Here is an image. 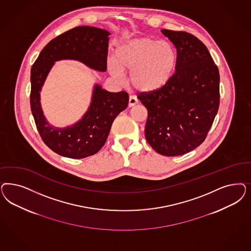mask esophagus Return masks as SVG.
Wrapping results in <instances>:
<instances>
[{"instance_id":"esophagus-1","label":"esophagus","mask_w":251,"mask_h":251,"mask_svg":"<svg viewBox=\"0 0 251 251\" xmlns=\"http://www.w3.org/2000/svg\"><path fill=\"white\" fill-rule=\"evenodd\" d=\"M138 103V100L137 98L134 96H130L129 100H128V107H133Z\"/></svg>"}]
</instances>
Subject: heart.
<instances>
[{
    "label": "heart",
    "mask_w": 251,
    "mask_h": 251,
    "mask_svg": "<svg viewBox=\"0 0 251 251\" xmlns=\"http://www.w3.org/2000/svg\"><path fill=\"white\" fill-rule=\"evenodd\" d=\"M113 59L108 65L112 76L122 80L123 72H131L130 82L134 89L152 93L170 82L177 67L179 54L170 41L144 37L122 43L115 49Z\"/></svg>",
    "instance_id": "b5f03b06"
}]
</instances>
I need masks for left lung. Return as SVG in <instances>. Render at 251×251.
Instances as JSON below:
<instances>
[{"label":"left lung","instance_id":"1","mask_svg":"<svg viewBox=\"0 0 251 251\" xmlns=\"http://www.w3.org/2000/svg\"><path fill=\"white\" fill-rule=\"evenodd\" d=\"M176 47L177 67L170 82L152 93H139L148 110L145 137L155 151L179 156L201 145L220 104V75L207 47L185 31L162 29Z\"/></svg>","mask_w":251,"mask_h":251}]
</instances>
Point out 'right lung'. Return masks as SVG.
Masks as SVG:
<instances>
[{
    "label": "right lung",
    "instance_id": "obj_1",
    "mask_svg": "<svg viewBox=\"0 0 251 251\" xmlns=\"http://www.w3.org/2000/svg\"><path fill=\"white\" fill-rule=\"evenodd\" d=\"M109 35L105 29L94 26L74 27L50 41L33 64V117L43 142L61 156L82 159L97 153L105 143L113 120L128 105L126 91L109 92L96 84L88 111L71 126L60 128L50 126L41 109V88L54 62L76 60L94 70L105 72Z\"/></svg>",
    "mask_w": 251,
    "mask_h": 251
}]
</instances>
